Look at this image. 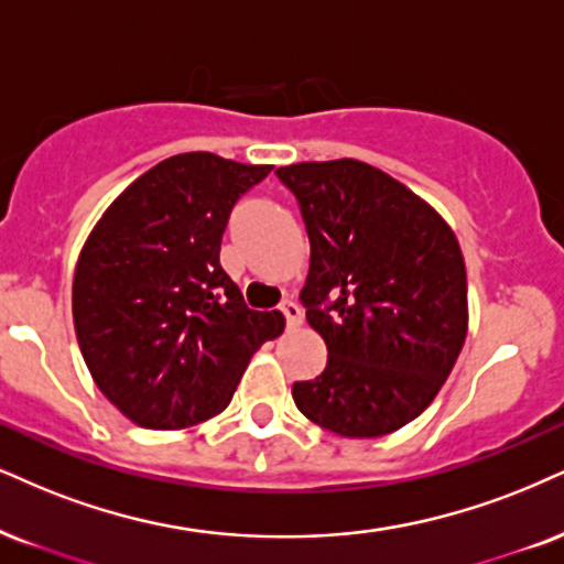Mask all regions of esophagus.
Here are the masks:
<instances>
[{"label": "esophagus", "mask_w": 564, "mask_h": 564, "mask_svg": "<svg viewBox=\"0 0 564 564\" xmlns=\"http://www.w3.org/2000/svg\"><path fill=\"white\" fill-rule=\"evenodd\" d=\"M280 311H282L284 322H288L290 329H295V326H301V322H303V314H301V308H297V303H293V301H284V303L280 305Z\"/></svg>", "instance_id": "obj_1"}]
</instances>
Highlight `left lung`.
I'll return each mask as SVG.
<instances>
[{
    "label": "left lung",
    "instance_id": "left-lung-1",
    "mask_svg": "<svg viewBox=\"0 0 564 564\" xmlns=\"http://www.w3.org/2000/svg\"><path fill=\"white\" fill-rule=\"evenodd\" d=\"M311 242L301 301L326 368L295 381L308 421L350 440L419 419L460 356L468 280L455 232L413 191L356 159L280 166Z\"/></svg>",
    "mask_w": 564,
    "mask_h": 564
}]
</instances>
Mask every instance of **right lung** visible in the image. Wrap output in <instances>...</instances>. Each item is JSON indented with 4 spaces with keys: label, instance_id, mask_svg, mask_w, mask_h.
<instances>
[{
    "label": "right lung",
    "instance_id": "right-lung-1",
    "mask_svg": "<svg viewBox=\"0 0 564 564\" xmlns=\"http://www.w3.org/2000/svg\"><path fill=\"white\" fill-rule=\"evenodd\" d=\"M269 164L208 151L164 159L124 187L80 250L73 322L104 398L143 429L221 413L280 311H253L219 263L232 206Z\"/></svg>",
    "mask_w": 564,
    "mask_h": 564
}]
</instances>
